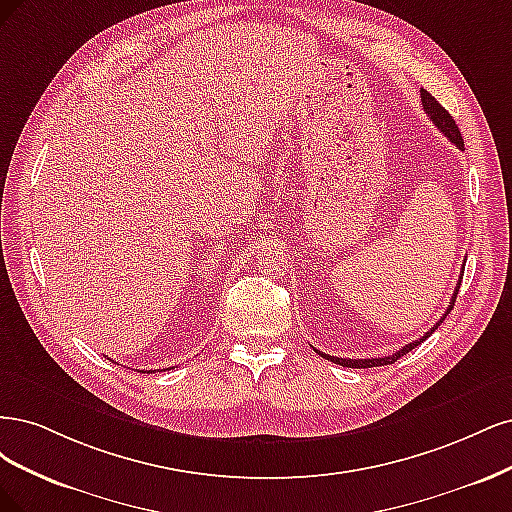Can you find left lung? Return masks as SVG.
<instances>
[{
    "label": "left lung",
    "mask_w": 512,
    "mask_h": 512,
    "mask_svg": "<svg viewBox=\"0 0 512 512\" xmlns=\"http://www.w3.org/2000/svg\"><path fill=\"white\" fill-rule=\"evenodd\" d=\"M421 104H423V110H425V114L427 117H430V121L442 131L444 136H447L453 144H457L459 148H464V138H461V134H459V127L455 125V119L451 117V114L444 110L438 102H436V97H432V93H427L425 89H421ZM461 278V276H459ZM459 285H461V280L457 283V287H455V293H453V298H451V306L447 308V312H444L442 315V319L430 329V332L427 334H423L419 340H412L410 344H406V346H402L400 351H395L393 355H385V357H370V359H342V357H334V355H325V353H321V351H317L321 357H325V359H329V361H334V364H338V366H344V368H376V366H389V364H395V361H398L400 357H404L406 353H410L412 349H415V346H419L427 336H430L432 332H436L438 329V325L447 319V315L449 312L453 310V306H455V298H457V291H459Z\"/></svg>",
    "instance_id": "8db88e82"
}]
</instances>
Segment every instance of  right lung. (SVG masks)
<instances>
[{"instance_id":"1","label":"right lung","mask_w":512,"mask_h":512,"mask_svg":"<svg viewBox=\"0 0 512 512\" xmlns=\"http://www.w3.org/2000/svg\"><path fill=\"white\" fill-rule=\"evenodd\" d=\"M151 372H155V370H146V374H151Z\"/></svg>"}]
</instances>
